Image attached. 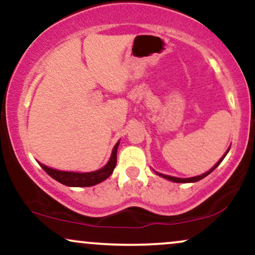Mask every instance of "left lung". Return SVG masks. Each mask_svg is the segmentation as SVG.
Instances as JSON below:
<instances>
[{"instance_id":"1","label":"left lung","mask_w":255,"mask_h":255,"mask_svg":"<svg viewBox=\"0 0 255 255\" xmlns=\"http://www.w3.org/2000/svg\"><path fill=\"white\" fill-rule=\"evenodd\" d=\"M229 150H230V146H229V148H228V150L225 151V153L223 154V156L221 157V159H219L218 162L216 163V164L213 165L212 168L210 169L209 171L204 172V174H201V175H198V176H193V177H187V178H182V177H175V176H170V175H164V174H160V172H157V171H154V172H156L157 175H159L160 177L165 178V180H169V181H171V182H176V183H193V182H198V181L203 180L204 177H206L207 175H209V174H211V172H212L213 170H215V169L217 168V166H218L219 164H221V163H222V160L224 159L225 156H227V154H228V152H229Z\"/></svg>"}]
</instances>
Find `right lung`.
<instances>
[{
	"label": "right lung",
	"mask_w": 255,
	"mask_h": 255,
	"mask_svg": "<svg viewBox=\"0 0 255 255\" xmlns=\"http://www.w3.org/2000/svg\"><path fill=\"white\" fill-rule=\"evenodd\" d=\"M120 145V140L116 142V145L114 146L113 151H111V156L108 160V163L103 168L98 169L95 171H89V172H79V171H64V170H57V169L50 168V166L39 163V165L42 166L43 170L51 176L54 180H56L57 182L64 184V186L68 187H91L98 184L103 181L107 180L108 177L113 174L114 169L116 166V154H118V148Z\"/></svg>",
	"instance_id": "right-lung-1"
}]
</instances>
